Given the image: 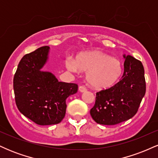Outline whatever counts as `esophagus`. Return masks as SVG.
I'll return each mask as SVG.
<instances>
[{"label": "esophagus", "mask_w": 158, "mask_h": 158, "mask_svg": "<svg viewBox=\"0 0 158 158\" xmlns=\"http://www.w3.org/2000/svg\"><path fill=\"white\" fill-rule=\"evenodd\" d=\"M79 90L81 93H83V92H85L87 90V88H85V86H79Z\"/></svg>", "instance_id": "34e87169"}]
</instances>
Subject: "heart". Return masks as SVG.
Returning a JSON list of instances; mask_svg holds the SVG:
<instances>
[{
  "label": "heart",
  "instance_id": "1",
  "mask_svg": "<svg viewBox=\"0 0 158 158\" xmlns=\"http://www.w3.org/2000/svg\"><path fill=\"white\" fill-rule=\"evenodd\" d=\"M66 67L70 71L79 70L87 72L88 85L94 89L108 88L119 80L123 73V65L117 59L100 51H92L79 55L76 59L66 61Z\"/></svg>",
  "mask_w": 158,
  "mask_h": 158
}]
</instances>
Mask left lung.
Masks as SVG:
<instances>
[{"label":"left lung","instance_id":"left-lung-1","mask_svg":"<svg viewBox=\"0 0 158 158\" xmlns=\"http://www.w3.org/2000/svg\"><path fill=\"white\" fill-rule=\"evenodd\" d=\"M124 73L119 82L97 92L90 114L96 123L112 126L131 119L138 110L145 94L144 68L140 61L123 55Z\"/></svg>","mask_w":158,"mask_h":158}]
</instances>
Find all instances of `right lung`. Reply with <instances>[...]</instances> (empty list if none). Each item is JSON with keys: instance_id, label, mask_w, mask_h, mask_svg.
Returning <instances> with one entry per match:
<instances>
[{"instance_id": "right-lung-1", "label": "right lung", "mask_w": 158, "mask_h": 158, "mask_svg": "<svg viewBox=\"0 0 158 158\" xmlns=\"http://www.w3.org/2000/svg\"><path fill=\"white\" fill-rule=\"evenodd\" d=\"M49 50L44 46L23 56L13 79L19 111L40 126L60 123L66 113L67 98L78 90L77 84L59 81L50 72L41 71Z\"/></svg>"}]
</instances>
